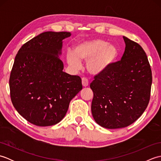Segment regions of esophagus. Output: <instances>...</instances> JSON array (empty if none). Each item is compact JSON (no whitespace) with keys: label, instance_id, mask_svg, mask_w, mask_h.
<instances>
[{"label":"esophagus","instance_id":"34e87169","mask_svg":"<svg viewBox=\"0 0 161 161\" xmlns=\"http://www.w3.org/2000/svg\"><path fill=\"white\" fill-rule=\"evenodd\" d=\"M81 83H82L83 86H84V87H86L88 86V81L86 78L83 77L82 79H81Z\"/></svg>","mask_w":161,"mask_h":161}]
</instances>
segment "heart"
<instances>
[{"label": "heart", "instance_id": "heart-1", "mask_svg": "<svg viewBox=\"0 0 161 161\" xmlns=\"http://www.w3.org/2000/svg\"><path fill=\"white\" fill-rule=\"evenodd\" d=\"M118 56L117 48L101 39H94L81 43L75 47V52L68 51L66 61L73 69L81 67L80 61H87L88 71L93 75L104 72Z\"/></svg>", "mask_w": 161, "mask_h": 161}]
</instances>
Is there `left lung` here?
Here are the masks:
<instances>
[{
  "mask_svg": "<svg viewBox=\"0 0 161 161\" xmlns=\"http://www.w3.org/2000/svg\"><path fill=\"white\" fill-rule=\"evenodd\" d=\"M125 50L121 60L95 75L91 111L99 125L107 129L126 127L141 117L151 95L152 74L142 47L123 36Z\"/></svg>",
  "mask_w": 161,
  "mask_h": 161,
  "instance_id": "8db88e82",
  "label": "left lung"
}]
</instances>
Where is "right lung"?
I'll return each mask as SVG.
<instances>
[{
    "mask_svg": "<svg viewBox=\"0 0 161 161\" xmlns=\"http://www.w3.org/2000/svg\"><path fill=\"white\" fill-rule=\"evenodd\" d=\"M68 32H46L24 43L16 54L9 77L14 107L27 121L39 126L62 119L70 100L82 89L81 78L63 71L62 40Z\"/></svg>",
    "mask_w": 161,
    "mask_h": 161,
    "instance_id": "right-lung-1",
    "label": "right lung"
}]
</instances>
